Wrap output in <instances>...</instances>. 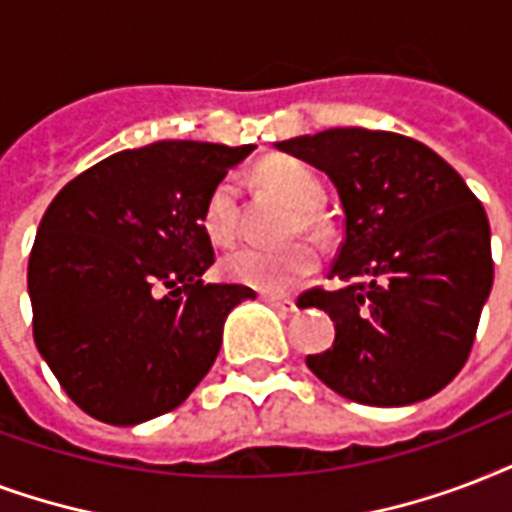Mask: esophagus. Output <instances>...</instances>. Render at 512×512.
Returning a JSON list of instances; mask_svg holds the SVG:
<instances>
[{"mask_svg": "<svg viewBox=\"0 0 512 512\" xmlns=\"http://www.w3.org/2000/svg\"><path fill=\"white\" fill-rule=\"evenodd\" d=\"M261 301H267L269 307H275L280 312H296V301L285 299V296H269V293H264Z\"/></svg>", "mask_w": 512, "mask_h": 512, "instance_id": "obj_1", "label": "esophagus"}]
</instances>
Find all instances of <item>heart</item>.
<instances>
[{
	"label": "heart",
	"mask_w": 512,
	"mask_h": 512,
	"mask_svg": "<svg viewBox=\"0 0 512 512\" xmlns=\"http://www.w3.org/2000/svg\"><path fill=\"white\" fill-rule=\"evenodd\" d=\"M259 178L264 186L277 192L288 205L299 211V227L304 232H318V208L326 200V189L318 173L307 168L304 162L291 157H275L259 168ZM240 221V192L235 178H224L208 194L202 224L205 232L216 243H229L237 232ZM224 275L240 285H248L261 293H285L293 285L315 272L318 259L310 245H291L285 251H264V248H235L224 256Z\"/></svg>",
	"instance_id": "b5f03b06"
}]
</instances>
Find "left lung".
I'll return each mask as SVG.
<instances>
[{
    "label": "left lung",
    "mask_w": 512,
    "mask_h": 512,
    "mask_svg": "<svg viewBox=\"0 0 512 512\" xmlns=\"http://www.w3.org/2000/svg\"><path fill=\"white\" fill-rule=\"evenodd\" d=\"M339 192L336 291L301 296L334 320V347L307 355L320 382L366 406H411L465 366L494 283L486 211L457 170L414 138L331 128L277 141Z\"/></svg>",
    "instance_id": "1"
}]
</instances>
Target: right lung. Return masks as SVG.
Segmentation results:
<instances>
[{"label": "right lung", "instance_id": "1", "mask_svg": "<svg viewBox=\"0 0 512 512\" xmlns=\"http://www.w3.org/2000/svg\"><path fill=\"white\" fill-rule=\"evenodd\" d=\"M253 149L154 141L55 194L29 256L34 342L85 414L141 425L211 371L224 320L256 293L200 280L213 264L202 211Z\"/></svg>", "mask_w": 512, "mask_h": 512}]
</instances>
